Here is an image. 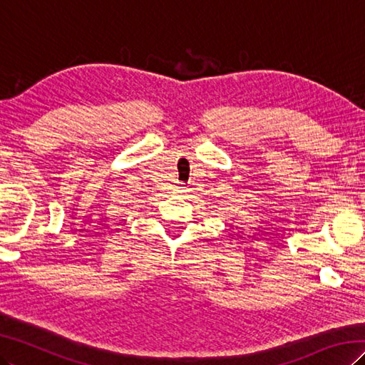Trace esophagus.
<instances>
[{"label": "esophagus", "mask_w": 365, "mask_h": 365, "mask_svg": "<svg viewBox=\"0 0 365 365\" xmlns=\"http://www.w3.org/2000/svg\"><path fill=\"white\" fill-rule=\"evenodd\" d=\"M176 192H178V193H184V192H187V190H185V187H184V185H180V187H178V189H176Z\"/></svg>", "instance_id": "esophagus-1"}]
</instances>
